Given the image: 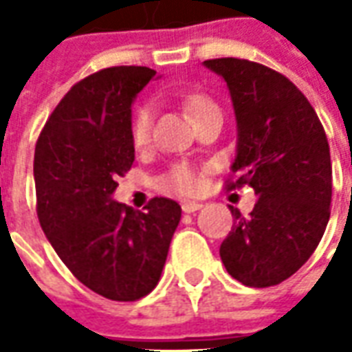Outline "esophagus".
Wrapping results in <instances>:
<instances>
[{"instance_id": "34e87169", "label": "esophagus", "mask_w": 352, "mask_h": 352, "mask_svg": "<svg viewBox=\"0 0 352 352\" xmlns=\"http://www.w3.org/2000/svg\"><path fill=\"white\" fill-rule=\"evenodd\" d=\"M183 211L184 213H196V211H199L201 209V204L199 201H183Z\"/></svg>"}]
</instances>
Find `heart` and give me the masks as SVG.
<instances>
[{"label": "heart", "mask_w": 352, "mask_h": 352, "mask_svg": "<svg viewBox=\"0 0 352 352\" xmlns=\"http://www.w3.org/2000/svg\"><path fill=\"white\" fill-rule=\"evenodd\" d=\"M183 103L184 107L188 109V113L194 116V120L219 109L217 103L204 94H188L183 98ZM151 128H153V109L151 105H143L133 113V118H131V141L138 148L148 145ZM158 186L164 192L188 196V194H196L201 188V175L186 164H177L158 179Z\"/></svg>", "instance_id": "obj_1"}]
</instances>
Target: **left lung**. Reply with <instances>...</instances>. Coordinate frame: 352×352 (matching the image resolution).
Here are the masks:
<instances>
[{
	"mask_svg": "<svg viewBox=\"0 0 352 352\" xmlns=\"http://www.w3.org/2000/svg\"><path fill=\"white\" fill-rule=\"evenodd\" d=\"M228 87L237 124L236 183L258 196L249 217L230 206L234 226L221 245L226 272L247 287H273L302 267L330 219L332 162L315 109L290 80L256 62H204Z\"/></svg>",
	"mask_w": 352,
	"mask_h": 352,
	"instance_id": "8db88e82",
	"label": "left lung"
}]
</instances>
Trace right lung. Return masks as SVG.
I'll use <instances>...</instances> for the list:
<instances>
[{
  "instance_id": "obj_1",
  "label": "right lung",
  "mask_w": 352,
  "mask_h": 352,
  "mask_svg": "<svg viewBox=\"0 0 352 352\" xmlns=\"http://www.w3.org/2000/svg\"><path fill=\"white\" fill-rule=\"evenodd\" d=\"M156 72L118 65L65 94L35 145L37 217L69 272L94 292L135 302L160 280L181 206L153 198L146 211L113 199L135 160L131 103Z\"/></svg>"
}]
</instances>
